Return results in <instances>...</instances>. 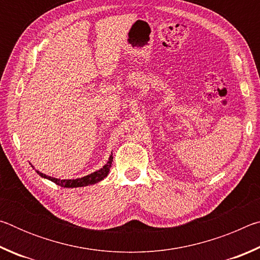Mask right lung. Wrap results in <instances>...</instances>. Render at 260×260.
Returning a JSON list of instances; mask_svg holds the SVG:
<instances>
[{
    "instance_id": "obj_1",
    "label": "right lung",
    "mask_w": 260,
    "mask_h": 260,
    "mask_svg": "<svg viewBox=\"0 0 260 260\" xmlns=\"http://www.w3.org/2000/svg\"><path fill=\"white\" fill-rule=\"evenodd\" d=\"M112 159L113 157L112 155H110L109 157V160L107 161V164H105L102 169H100L99 171H96V172H93L90 174L86 175V177H82V178H77V179H57V178H52L49 177V175L47 174H43L41 172H39L37 170V173L40 175L41 178H45L50 180L56 184H58L60 187H64V188H78V187H86V186H90V184H95L100 181H102L105 178L108 177V173L110 169H111V165H112ZM32 167H34L32 165Z\"/></svg>"
}]
</instances>
